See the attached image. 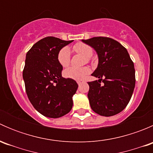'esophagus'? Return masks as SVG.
<instances>
[{
	"label": "esophagus",
	"instance_id": "esophagus-1",
	"mask_svg": "<svg viewBox=\"0 0 153 153\" xmlns=\"http://www.w3.org/2000/svg\"><path fill=\"white\" fill-rule=\"evenodd\" d=\"M82 82H83L82 81H77V83H78V84H81Z\"/></svg>",
	"mask_w": 153,
	"mask_h": 153
}]
</instances>
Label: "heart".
<instances>
[{"instance_id": "b5f03b06", "label": "heart", "mask_w": 153, "mask_h": 153, "mask_svg": "<svg viewBox=\"0 0 153 153\" xmlns=\"http://www.w3.org/2000/svg\"><path fill=\"white\" fill-rule=\"evenodd\" d=\"M73 50L76 53L81 54L83 56L86 58V61H89L90 58L93 54V49L88 44L84 43H77L73 46ZM58 62L62 67H67L70 63V50L67 47H63L60 49L57 56ZM90 72V70L88 67L75 68L69 67L64 71V75L65 78L69 79L83 80L86 78V75Z\"/></svg>"}]
</instances>
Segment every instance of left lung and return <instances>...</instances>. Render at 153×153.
<instances>
[{"instance_id":"obj_1","label":"left lung","mask_w":153,"mask_h":153,"mask_svg":"<svg viewBox=\"0 0 153 153\" xmlns=\"http://www.w3.org/2000/svg\"><path fill=\"white\" fill-rule=\"evenodd\" d=\"M82 41L94 48L98 56V67L92 74L98 80L88 82L91 108L102 116L116 115L127 106L133 93V62L126 48L112 38L94 37Z\"/></svg>"}]
</instances>
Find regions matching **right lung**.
Wrapping results in <instances>:
<instances>
[{
    "label": "right lung",
    "instance_id": "1",
    "mask_svg": "<svg viewBox=\"0 0 153 153\" xmlns=\"http://www.w3.org/2000/svg\"><path fill=\"white\" fill-rule=\"evenodd\" d=\"M72 41L46 37L26 55L23 71L26 92L34 108L46 117L60 118L72 108V96L78 85L75 80L63 78V67L57 59L60 49Z\"/></svg>",
    "mask_w": 153,
    "mask_h": 153
}]
</instances>
